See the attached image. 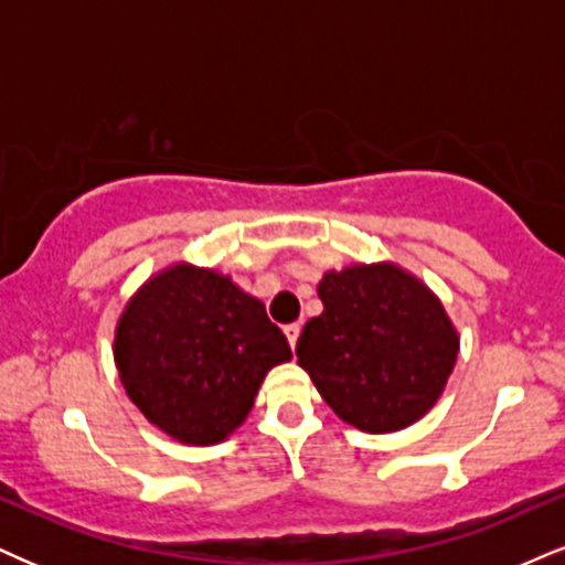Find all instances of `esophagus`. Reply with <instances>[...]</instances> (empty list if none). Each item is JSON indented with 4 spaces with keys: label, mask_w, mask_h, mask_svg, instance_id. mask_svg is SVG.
<instances>
[{
    "label": "esophagus",
    "mask_w": 565,
    "mask_h": 565,
    "mask_svg": "<svg viewBox=\"0 0 565 565\" xmlns=\"http://www.w3.org/2000/svg\"><path fill=\"white\" fill-rule=\"evenodd\" d=\"M300 331H302V326H300V323H287V326H284V334H287V339H289V348H291V350H295L297 339H300Z\"/></svg>",
    "instance_id": "obj_1"
}]
</instances>
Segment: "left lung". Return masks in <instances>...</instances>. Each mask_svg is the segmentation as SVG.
<instances>
[{
    "mask_svg": "<svg viewBox=\"0 0 565 565\" xmlns=\"http://www.w3.org/2000/svg\"><path fill=\"white\" fill-rule=\"evenodd\" d=\"M321 316L297 339V365L326 405L369 434L407 429L437 405L460 334L424 281L392 260L352 263L318 281Z\"/></svg>",
    "mask_w": 565,
    "mask_h": 565,
    "instance_id": "obj_1",
    "label": "left lung"
}]
</instances>
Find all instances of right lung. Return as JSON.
Segmentation results:
<instances>
[{
	"label": "right lung",
	"mask_w": 565,
	"mask_h": 565,
	"mask_svg": "<svg viewBox=\"0 0 565 565\" xmlns=\"http://www.w3.org/2000/svg\"><path fill=\"white\" fill-rule=\"evenodd\" d=\"M113 358L149 424L181 445L210 447L247 420L268 371L291 350L265 305L234 278L179 260L126 302Z\"/></svg>",
	"instance_id": "right-lung-1"
}]
</instances>
